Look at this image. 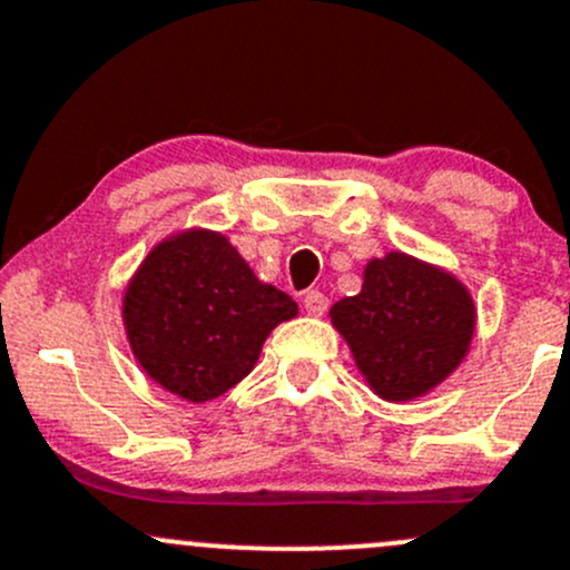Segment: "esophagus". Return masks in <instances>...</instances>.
<instances>
[{
    "label": "esophagus",
    "instance_id": "1",
    "mask_svg": "<svg viewBox=\"0 0 570 570\" xmlns=\"http://www.w3.org/2000/svg\"><path fill=\"white\" fill-rule=\"evenodd\" d=\"M303 305H305V311H308L311 316H322L327 311V297L322 295V292H316V289H311V292H305V297H303Z\"/></svg>",
    "mask_w": 570,
    "mask_h": 570
}]
</instances>
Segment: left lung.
Instances as JSON below:
<instances>
[{"instance_id": "obj_1", "label": "left lung", "mask_w": 570, "mask_h": 570, "mask_svg": "<svg viewBox=\"0 0 570 570\" xmlns=\"http://www.w3.org/2000/svg\"><path fill=\"white\" fill-rule=\"evenodd\" d=\"M331 320L371 391L410 401L464 361L475 303L451 273L393 250L365 265L361 295L335 303Z\"/></svg>"}]
</instances>
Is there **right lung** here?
I'll return each instance as SVG.
<instances>
[{
	"label": "right lung",
	"instance_id": "add662e5",
	"mask_svg": "<svg viewBox=\"0 0 570 570\" xmlns=\"http://www.w3.org/2000/svg\"><path fill=\"white\" fill-rule=\"evenodd\" d=\"M292 316L297 303L262 284L235 245L207 229L155 245L122 297L136 361L160 387L194 404L248 376L269 331Z\"/></svg>",
	"mask_w": 570,
	"mask_h": 570
}]
</instances>
